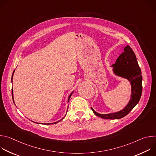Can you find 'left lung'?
<instances>
[{
  "mask_svg": "<svg viewBox=\"0 0 156 156\" xmlns=\"http://www.w3.org/2000/svg\"><path fill=\"white\" fill-rule=\"evenodd\" d=\"M122 53L112 67V71L115 76L126 79L131 84V96L127 105L121 110L116 112L101 114L91 107L93 112L97 116L104 119H120L126 116L140 101L142 94V75L136 57L129 46L123 48Z\"/></svg>",
  "mask_w": 156,
  "mask_h": 156,
  "instance_id": "left-lung-1",
  "label": "left lung"
}]
</instances>
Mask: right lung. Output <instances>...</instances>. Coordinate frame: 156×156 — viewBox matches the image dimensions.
Returning a JSON list of instances; mask_svg holds the SVG:
<instances>
[{
    "label": "right lung",
    "instance_id": "add662e5",
    "mask_svg": "<svg viewBox=\"0 0 156 156\" xmlns=\"http://www.w3.org/2000/svg\"><path fill=\"white\" fill-rule=\"evenodd\" d=\"M14 72H15V70L13 71V74H12V83L13 82V74H14ZM73 91H72V93H71V94L69 95V98H68V101H67V102H69V100H70V98H71V96H72V94H73ZM12 99H13V102H14V99H13V88H12ZM66 112H67V111H66ZM66 116V115H65V117ZM63 117L62 119H61L60 120H59L58 121H57V122H54V123H36V122H34V123H38V124H43V125H51V124H55V123H58V122H60L62 120H63V119H64V117Z\"/></svg>",
    "mask_w": 156,
    "mask_h": 156
}]
</instances>
